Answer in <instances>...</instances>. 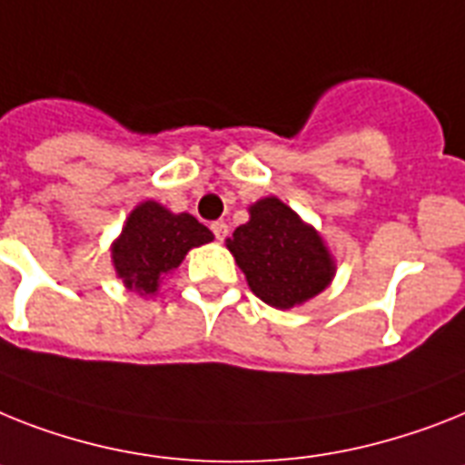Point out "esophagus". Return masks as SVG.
Returning <instances> with one entry per match:
<instances>
[{"label":"esophagus","instance_id":"34e87169","mask_svg":"<svg viewBox=\"0 0 465 465\" xmlns=\"http://www.w3.org/2000/svg\"><path fill=\"white\" fill-rule=\"evenodd\" d=\"M211 230H213L216 240H221V242H223L225 237H228V232H230V228H228V223H225V221H216V223L211 225Z\"/></svg>","mask_w":465,"mask_h":465}]
</instances>
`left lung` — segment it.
<instances>
[{"instance_id": "8db88e82", "label": "left lung", "mask_w": 465, "mask_h": 465, "mask_svg": "<svg viewBox=\"0 0 465 465\" xmlns=\"http://www.w3.org/2000/svg\"><path fill=\"white\" fill-rule=\"evenodd\" d=\"M225 244L252 292L275 309L304 304L323 292L335 275L323 237L278 197L249 206V221Z\"/></svg>"}]
</instances>
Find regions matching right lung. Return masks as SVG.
Here are the masks:
<instances>
[{
    "mask_svg": "<svg viewBox=\"0 0 465 465\" xmlns=\"http://www.w3.org/2000/svg\"><path fill=\"white\" fill-rule=\"evenodd\" d=\"M211 240L213 232L194 216L171 213L147 199L130 211L121 237L111 247V259L123 285L149 297L159 292L163 278L183 263L192 247Z\"/></svg>",
    "mask_w": 465,
    "mask_h": 465,
    "instance_id": "add662e5",
    "label": "right lung"
}]
</instances>
